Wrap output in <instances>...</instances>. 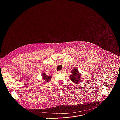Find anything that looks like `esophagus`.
Here are the masks:
<instances>
[{"instance_id":"1","label":"esophagus","mask_w":120,"mask_h":120,"mask_svg":"<svg viewBox=\"0 0 120 120\" xmlns=\"http://www.w3.org/2000/svg\"><path fill=\"white\" fill-rule=\"evenodd\" d=\"M64 70H60L58 71V73H64Z\"/></svg>"}]
</instances>
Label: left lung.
I'll return each instance as SVG.
<instances>
[{
    "label": "left lung",
    "instance_id": "1",
    "mask_svg": "<svg viewBox=\"0 0 120 120\" xmlns=\"http://www.w3.org/2000/svg\"><path fill=\"white\" fill-rule=\"evenodd\" d=\"M81 77V74L79 73L78 71L76 68H74L72 71V75L70 76V78L75 83H78L80 82Z\"/></svg>",
    "mask_w": 120,
    "mask_h": 120
}]
</instances>
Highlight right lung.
Segmentation results:
<instances>
[{
	"label": "right lung",
	"instance_id": "1",
	"mask_svg": "<svg viewBox=\"0 0 120 120\" xmlns=\"http://www.w3.org/2000/svg\"><path fill=\"white\" fill-rule=\"evenodd\" d=\"M42 75H43V78L44 80H45L46 82H48L51 78V77H52V76H47V75H46L45 74V73H43L42 74Z\"/></svg>",
	"mask_w": 120,
	"mask_h": 120
}]
</instances>
